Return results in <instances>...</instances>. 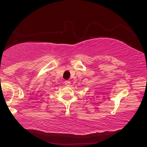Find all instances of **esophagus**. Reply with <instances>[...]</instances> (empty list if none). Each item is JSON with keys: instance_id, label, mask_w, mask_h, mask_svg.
Segmentation results:
<instances>
[{"instance_id": "34e87169", "label": "esophagus", "mask_w": 147, "mask_h": 147, "mask_svg": "<svg viewBox=\"0 0 147 147\" xmlns=\"http://www.w3.org/2000/svg\"><path fill=\"white\" fill-rule=\"evenodd\" d=\"M64 84H65V85L67 86H70V85H71L70 81H69V80H65V81L64 82Z\"/></svg>"}]
</instances>
